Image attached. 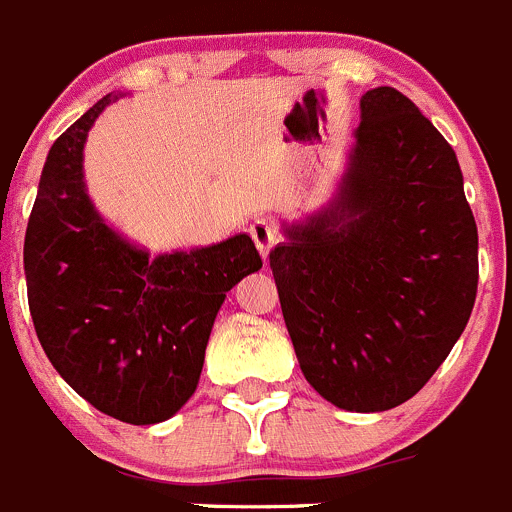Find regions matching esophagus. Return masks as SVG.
<instances>
[{
    "mask_svg": "<svg viewBox=\"0 0 512 512\" xmlns=\"http://www.w3.org/2000/svg\"><path fill=\"white\" fill-rule=\"evenodd\" d=\"M250 237L255 240V247L262 255V260H267L272 247L278 245V227H275V222H270V219L257 217L255 222L250 224Z\"/></svg>",
    "mask_w": 512,
    "mask_h": 512,
    "instance_id": "obj_1",
    "label": "esophagus"
}]
</instances>
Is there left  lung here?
<instances>
[{"label":"left lung","instance_id":"1","mask_svg":"<svg viewBox=\"0 0 512 512\" xmlns=\"http://www.w3.org/2000/svg\"><path fill=\"white\" fill-rule=\"evenodd\" d=\"M326 209L270 252L303 376L346 412L412 399L470 321L477 224L452 146L396 88L361 98Z\"/></svg>","mask_w":512,"mask_h":512}]
</instances>
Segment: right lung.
Segmentation results:
<instances>
[{
	"label": "right lung",
	"mask_w": 512,
	"mask_h": 512,
	"mask_svg": "<svg viewBox=\"0 0 512 512\" xmlns=\"http://www.w3.org/2000/svg\"><path fill=\"white\" fill-rule=\"evenodd\" d=\"M108 93L52 143L25 234L27 300L50 364L98 412L126 424L174 417L199 384L229 290L262 267L250 234L148 257L85 191L90 126Z\"/></svg>",
	"instance_id": "obj_1"
}]
</instances>
